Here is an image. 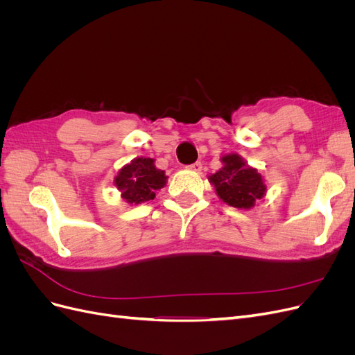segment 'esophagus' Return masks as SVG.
<instances>
[{"mask_svg":"<svg viewBox=\"0 0 355 355\" xmlns=\"http://www.w3.org/2000/svg\"><path fill=\"white\" fill-rule=\"evenodd\" d=\"M201 167H202V164L200 163V161H197V163H194V164L188 166V168H189V170H194V171H200V170H201Z\"/></svg>","mask_w":355,"mask_h":355,"instance_id":"34e87169","label":"esophagus"}]
</instances>
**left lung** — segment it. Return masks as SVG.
<instances>
[{
    "instance_id": "1",
    "label": "left lung",
    "mask_w": 355,
    "mask_h": 355,
    "mask_svg": "<svg viewBox=\"0 0 355 355\" xmlns=\"http://www.w3.org/2000/svg\"><path fill=\"white\" fill-rule=\"evenodd\" d=\"M223 167L209 176L222 201L237 209H250L265 196L266 187L257 170L247 166L237 154L222 158Z\"/></svg>"
}]
</instances>
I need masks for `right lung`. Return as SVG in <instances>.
Here are the masks:
<instances>
[{
    "label": "right lung",
    "mask_w": 355,
    "mask_h": 355,
    "mask_svg": "<svg viewBox=\"0 0 355 355\" xmlns=\"http://www.w3.org/2000/svg\"><path fill=\"white\" fill-rule=\"evenodd\" d=\"M167 176L154 166L153 158H135L130 164L120 170L115 185L121 197L130 204L154 200L155 191L166 185Z\"/></svg>",
    "instance_id": "right-lung-1"
}]
</instances>
